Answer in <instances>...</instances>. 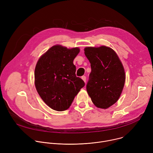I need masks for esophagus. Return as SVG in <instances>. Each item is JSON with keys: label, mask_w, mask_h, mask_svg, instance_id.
Instances as JSON below:
<instances>
[{"label": "esophagus", "mask_w": 153, "mask_h": 153, "mask_svg": "<svg viewBox=\"0 0 153 153\" xmlns=\"http://www.w3.org/2000/svg\"><path fill=\"white\" fill-rule=\"evenodd\" d=\"M81 78H82V79L85 82H86V77H85V76H82Z\"/></svg>", "instance_id": "1"}]
</instances>
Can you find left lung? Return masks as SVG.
Wrapping results in <instances>:
<instances>
[{
	"mask_svg": "<svg viewBox=\"0 0 153 153\" xmlns=\"http://www.w3.org/2000/svg\"><path fill=\"white\" fill-rule=\"evenodd\" d=\"M84 51L91 68L86 91L97 108H108L118 100L122 92L125 82L123 65L110 47H86Z\"/></svg>",
	"mask_w": 153,
	"mask_h": 153,
	"instance_id": "obj_1",
	"label": "left lung"
}]
</instances>
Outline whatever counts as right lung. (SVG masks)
<instances>
[{
    "mask_svg": "<svg viewBox=\"0 0 153 153\" xmlns=\"http://www.w3.org/2000/svg\"><path fill=\"white\" fill-rule=\"evenodd\" d=\"M79 52L77 47L68 49L56 45L37 62L34 71L36 90L43 102L54 110H67L85 86L83 80L76 76L73 63Z\"/></svg>",
    "mask_w": 153,
    "mask_h": 153,
    "instance_id": "right-lung-1",
    "label": "right lung"
}]
</instances>
